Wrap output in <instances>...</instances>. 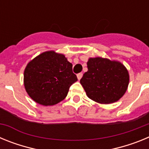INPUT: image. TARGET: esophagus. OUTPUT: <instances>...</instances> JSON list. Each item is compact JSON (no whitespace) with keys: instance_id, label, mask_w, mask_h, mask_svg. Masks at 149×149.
Instances as JSON below:
<instances>
[{"instance_id":"1","label":"esophagus","mask_w":149,"mask_h":149,"mask_svg":"<svg viewBox=\"0 0 149 149\" xmlns=\"http://www.w3.org/2000/svg\"><path fill=\"white\" fill-rule=\"evenodd\" d=\"M82 76H83V73H79V74H77V79H78V80H81V77H82Z\"/></svg>"}]
</instances>
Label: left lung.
<instances>
[{
	"label": "left lung",
	"instance_id": "8db88e82",
	"mask_svg": "<svg viewBox=\"0 0 149 149\" xmlns=\"http://www.w3.org/2000/svg\"><path fill=\"white\" fill-rule=\"evenodd\" d=\"M87 68L80 82L90 99L105 104L114 103L127 91L129 74L120 62L102 57L89 58Z\"/></svg>",
	"mask_w": 149,
	"mask_h": 149
}]
</instances>
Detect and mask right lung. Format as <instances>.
I'll use <instances>...</instances> for the list:
<instances>
[{
  "label": "right lung",
  "mask_w": 149,
  "mask_h": 149,
  "mask_svg": "<svg viewBox=\"0 0 149 149\" xmlns=\"http://www.w3.org/2000/svg\"><path fill=\"white\" fill-rule=\"evenodd\" d=\"M77 81L72 63L54 51L43 52L29 62L24 72L26 92L34 101L44 106L63 101Z\"/></svg>",
  "instance_id": "1"
}]
</instances>
